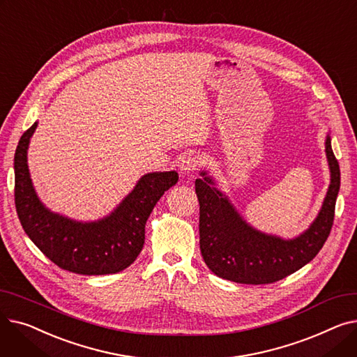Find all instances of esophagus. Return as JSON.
Returning <instances> with one entry per match:
<instances>
[{
	"mask_svg": "<svg viewBox=\"0 0 357 357\" xmlns=\"http://www.w3.org/2000/svg\"><path fill=\"white\" fill-rule=\"evenodd\" d=\"M199 166H201V158L194 153H188V155L182 156L181 163H179V169L185 174H192V172L198 171Z\"/></svg>",
	"mask_w": 357,
	"mask_h": 357,
	"instance_id": "34e87169",
	"label": "esophagus"
}]
</instances>
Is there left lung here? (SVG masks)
<instances>
[{
  "label": "left lung",
  "instance_id": "left-lung-1",
  "mask_svg": "<svg viewBox=\"0 0 357 357\" xmlns=\"http://www.w3.org/2000/svg\"><path fill=\"white\" fill-rule=\"evenodd\" d=\"M326 153L331 183L323 208L312 226L294 240L259 233L243 220L211 178L195 181L199 201V249L207 266L222 279L238 284H273L311 261L330 236L335 199L340 190V167L327 136Z\"/></svg>",
  "mask_w": 357,
  "mask_h": 357
}]
</instances>
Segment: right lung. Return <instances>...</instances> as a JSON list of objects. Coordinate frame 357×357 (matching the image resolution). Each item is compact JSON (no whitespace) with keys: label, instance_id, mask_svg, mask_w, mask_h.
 I'll use <instances>...</instances> for the list:
<instances>
[{"label":"right lung","instance_id":"obj_1","mask_svg":"<svg viewBox=\"0 0 357 357\" xmlns=\"http://www.w3.org/2000/svg\"><path fill=\"white\" fill-rule=\"evenodd\" d=\"M36 127L24 131L14 155L15 210L26 234L54 265L73 273L108 275L128 268L143 249L150 213L178 174H147L111 215L97 222L72 221L46 210L34 192L27 147Z\"/></svg>","mask_w":357,"mask_h":357}]
</instances>
